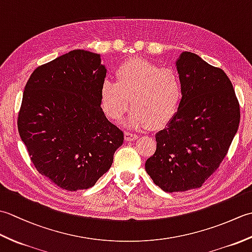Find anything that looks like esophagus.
<instances>
[{"label": "esophagus", "instance_id": "esophagus-1", "mask_svg": "<svg viewBox=\"0 0 252 252\" xmlns=\"http://www.w3.org/2000/svg\"><path fill=\"white\" fill-rule=\"evenodd\" d=\"M138 138V135L134 134V133H130V132H125V140L126 142H132L135 141Z\"/></svg>", "mask_w": 252, "mask_h": 252}]
</instances>
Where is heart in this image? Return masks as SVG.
<instances>
[{
    "instance_id": "1",
    "label": "heart",
    "mask_w": 252,
    "mask_h": 252,
    "mask_svg": "<svg viewBox=\"0 0 252 252\" xmlns=\"http://www.w3.org/2000/svg\"><path fill=\"white\" fill-rule=\"evenodd\" d=\"M116 82L105 79L100 85V107L111 121H119L132 106L126 126L160 129L178 115L183 100V85L172 69L161 68L141 58L122 63Z\"/></svg>"
}]
</instances>
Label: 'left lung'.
Listing matches in <instances>:
<instances>
[{"mask_svg":"<svg viewBox=\"0 0 252 252\" xmlns=\"http://www.w3.org/2000/svg\"><path fill=\"white\" fill-rule=\"evenodd\" d=\"M183 85L178 115L156 134L157 149L146 172L167 192L199 189L219 168L237 133L240 112L222 69L190 52L175 62Z\"/></svg>","mask_w":252,"mask_h":252,"instance_id":"1","label":"left lung"}]
</instances>
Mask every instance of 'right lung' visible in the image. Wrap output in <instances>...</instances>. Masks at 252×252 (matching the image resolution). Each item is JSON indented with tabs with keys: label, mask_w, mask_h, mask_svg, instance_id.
<instances>
[{
	"label": "right lung",
	"mask_w": 252,
	"mask_h": 252,
	"mask_svg": "<svg viewBox=\"0 0 252 252\" xmlns=\"http://www.w3.org/2000/svg\"><path fill=\"white\" fill-rule=\"evenodd\" d=\"M106 72L99 54L73 50L37 67L25 87L21 141L36 170L63 189L94 186L123 143L100 108Z\"/></svg>",
	"instance_id": "right-lung-1"
}]
</instances>
